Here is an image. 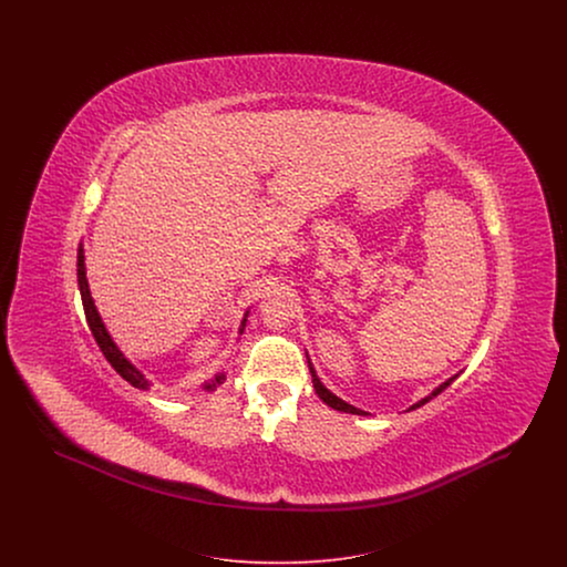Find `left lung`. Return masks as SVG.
Here are the masks:
<instances>
[{
    "mask_svg": "<svg viewBox=\"0 0 567 567\" xmlns=\"http://www.w3.org/2000/svg\"><path fill=\"white\" fill-rule=\"evenodd\" d=\"M308 357V354H306ZM308 368H310V374H312V384H315V391H317V395L323 400L324 404L329 405V408H333V410H340V412H349V414H359V416H368L370 412H365V410H361V408H354V405L347 404L344 400H340L338 395H333L327 386H324L323 382H321V378L317 377V370H315V365H312V361H310V357H308ZM458 374H455V377L449 378V380H444L440 386H435L433 389L432 393L430 395H425L423 400H419L416 404L410 405L405 412H410V410H416V408H421V405L427 404L430 400H433L435 395H440L455 378H457Z\"/></svg>",
    "mask_w": 567,
    "mask_h": 567,
    "instance_id": "1",
    "label": "left lung"
}]
</instances>
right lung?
I'll list each match as a JSON object with an SVG mask.
<instances>
[{"label":"right lung","mask_w":567,"mask_h":567,"mask_svg":"<svg viewBox=\"0 0 567 567\" xmlns=\"http://www.w3.org/2000/svg\"><path fill=\"white\" fill-rule=\"evenodd\" d=\"M76 268H79L76 271H79V289H81L84 317H86V323H89V329H91V333H93V338H95L97 347L102 349L104 357L109 359L110 365L116 370V374H121V377L125 378V380H127L132 386H135V389L148 391V389H151V380L144 377V374L135 368L134 363L123 354V351L114 344V340H112V336H110L106 324H104L102 317H100V312H97V308H95V301H93L91 291H89V280H86V268H84V248H82V243L81 246H79V264H76ZM246 319H248V310H246V315H244L243 324H240V333H243L244 327H246ZM223 382H225V372H218V374H215V378L206 380V382L202 384V389H204V391H208V393H213V391H216V386H218V384H223Z\"/></svg>","instance_id":"obj_1"}]
</instances>
